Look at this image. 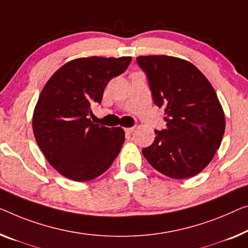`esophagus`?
<instances>
[{
    "mask_svg": "<svg viewBox=\"0 0 248 248\" xmlns=\"http://www.w3.org/2000/svg\"><path fill=\"white\" fill-rule=\"evenodd\" d=\"M135 130H136V127H130V128L125 129V132H127V134H132Z\"/></svg>",
    "mask_w": 248,
    "mask_h": 248,
    "instance_id": "esophagus-1",
    "label": "esophagus"
}]
</instances>
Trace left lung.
<instances>
[{"instance_id": "1", "label": "left lung", "mask_w": 248, "mask_h": 248, "mask_svg": "<svg viewBox=\"0 0 248 248\" xmlns=\"http://www.w3.org/2000/svg\"><path fill=\"white\" fill-rule=\"evenodd\" d=\"M156 106L164 107L167 128L155 130L143 148L147 161L162 175L185 179L201 172L218 149L225 114L214 88L196 66L168 55L138 57Z\"/></svg>"}]
</instances>
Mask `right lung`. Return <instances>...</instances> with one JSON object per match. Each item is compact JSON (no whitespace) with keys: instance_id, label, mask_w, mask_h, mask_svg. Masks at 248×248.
Returning <instances> with one entry per match:
<instances>
[{"instance_id":"obj_1","label":"right lung","mask_w":248,"mask_h":248,"mask_svg":"<svg viewBox=\"0 0 248 248\" xmlns=\"http://www.w3.org/2000/svg\"><path fill=\"white\" fill-rule=\"evenodd\" d=\"M131 57L80 58L62 65L42 89L32 127L50 165L66 178L88 182L108 170L124 142L123 128L93 124L91 105L125 71Z\"/></svg>"}]
</instances>
